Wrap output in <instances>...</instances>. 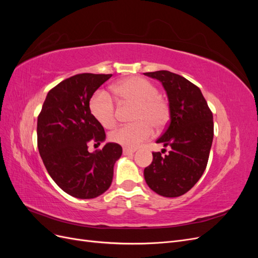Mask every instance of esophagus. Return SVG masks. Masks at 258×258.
<instances>
[{"mask_svg":"<svg viewBox=\"0 0 258 258\" xmlns=\"http://www.w3.org/2000/svg\"><path fill=\"white\" fill-rule=\"evenodd\" d=\"M135 153V150H131V148H127V147H123L122 150V154L123 155H132Z\"/></svg>","mask_w":258,"mask_h":258,"instance_id":"1","label":"esophagus"}]
</instances>
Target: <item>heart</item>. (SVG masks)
Returning <instances> with one entry per match:
<instances>
[{
    "mask_svg": "<svg viewBox=\"0 0 258 258\" xmlns=\"http://www.w3.org/2000/svg\"><path fill=\"white\" fill-rule=\"evenodd\" d=\"M122 102L136 105L132 119L136 123L127 124L110 132V140L128 148H136L153 135V127L162 128L169 120V107L158 96L155 86L142 77L122 80L113 89ZM89 108L101 126L111 129L116 123L113 99L106 91L99 90L90 99Z\"/></svg>",
    "mask_w": 258,
    "mask_h": 258,
    "instance_id": "heart-1",
    "label": "heart"
}]
</instances>
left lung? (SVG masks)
I'll return each instance as SVG.
<instances>
[{"instance_id":"left-lung-1","label":"left lung","mask_w":258,"mask_h":258,"mask_svg":"<svg viewBox=\"0 0 258 258\" xmlns=\"http://www.w3.org/2000/svg\"><path fill=\"white\" fill-rule=\"evenodd\" d=\"M144 75L158 80L166 90L170 122L156 142L171 147L165 156L153 153L152 163L144 169L145 182L160 196H182L206 170L214 135L213 115L201 90L185 77L165 70Z\"/></svg>"}]
</instances>
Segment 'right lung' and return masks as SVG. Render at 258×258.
Returning <instances> with one entry per match:
<instances>
[{
  "label": "right lung",
  "instance_id": "add662e5",
  "mask_svg": "<svg viewBox=\"0 0 258 258\" xmlns=\"http://www.w3.org/2000/svg\"><path fill=\"white\" fill-rule=\"evenodd\" d=\"M111 77L83 73L62 81L47 93L37 118V147L46 170L62 190L79 199L96 198L108 189L122 154L117 143L88 152L90 143L105 141L89 101Z\"/></svg>",
  "mask_w": 258,
  "mask_h": 258
}]
</instances>
